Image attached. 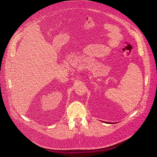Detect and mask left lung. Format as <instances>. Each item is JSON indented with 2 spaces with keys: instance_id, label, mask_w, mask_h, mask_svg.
<instances>
[{
  "instance_id": "obj_1",
  "label": "left lung",
  "mask_w": 157,
  "mask_h": 157,
  "mask_svg": "<svg viewBox=\"0 0 157 157\" xmlns=\"http://www.w3.org/2000/svg\"><path fill=\"white\" fill-rule=\"evenodd\" d=\"M110 124H111V123H110Z\"/></svg>"
}]
</instances>
